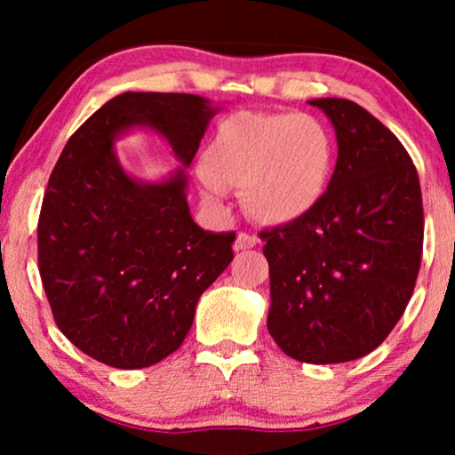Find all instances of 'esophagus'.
<instances>
[{"instance_id":"esophagus-1","label":"esophagus","mask_w":455,"mask_h":455,"mask_svg":"<svg viewBox=\"0 0 455 455\" xmlns=\"http://www.w3.org/2000/svg\"><path fill=\"white\" fill-rule=\"evenodd\" d=\"M259 244V238L257 235H251L246 232H240L238 238L234 242V251L240 252V251H248V248H254Z\"/></svg>"}]
</instances>
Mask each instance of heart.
Masks as SVG:
<instances>
[{"mask_svg": "<svg viewBox=\"0 0 455 455\" xmlns=\"http://www.w3.org/2000/svg\"><path fill=\"white\" fill-rule=\"evenodd\" d=\"M335 147L307 114H235L223 120L198 167L204 203L221 209L228 186H240L254 220L285 226L319 207L331 182Z\"/></svg>", "mask_w": 455, "mask_h": 455, "instance_id": "1", "label": "heart"}]
</instances>
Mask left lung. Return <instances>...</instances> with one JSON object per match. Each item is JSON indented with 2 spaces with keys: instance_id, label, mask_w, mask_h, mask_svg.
Masks as SVG:
<instances>
[{
  "instance_id": "obj_1",
  "label": "left lung",
  "mask_w": 455,
  "mask_h": 455,
  "mask_svg": "<svg viewBox=\"0 0 455 455\" xmlns=\"http://www.w3.org/2000/svg\"><path fill=\"white\" fill-rule=\"evenodd\" d=\"M329 117L338 164L304 220L260 232L269 263L267 329L290 358L338 364L383 344L420 269L422 195L395 134L347 99L308 101Z\"/></svg>"
}]
</instances>
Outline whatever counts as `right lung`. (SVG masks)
Segmentation results:
<instances>
[{
	"instance_id": "1",
	"label": "right lung",
	"mask_w": 455,
	"mask_h": 455,
	"mask_svg": "<svg viewBox=\"0 0 455 455\" xmlns=\"http://www.w3.org/2000/svg\"><path fill=\"white\" fill-rule=\"evenodd\" d=\"M186 92H122L66 142L39 217V271L60 331L86 356L145 369L176 352L204 290L232 263L234 232L190 215L186 167L220 111ZM151 127L180 167L164 180L123 170L115 140Z\"/></svg>"
}]
</instances>
